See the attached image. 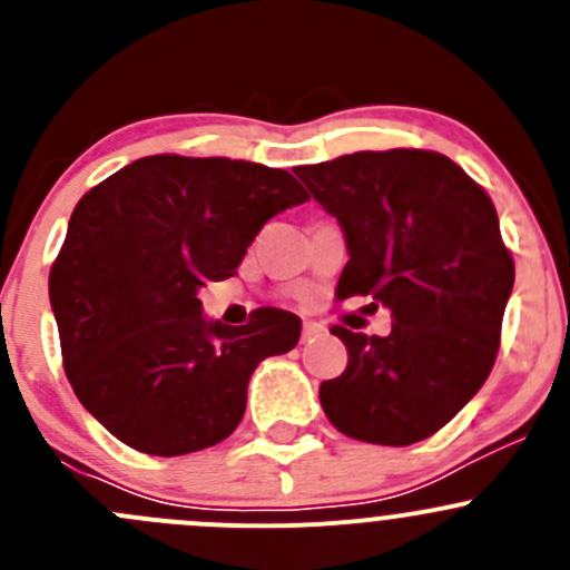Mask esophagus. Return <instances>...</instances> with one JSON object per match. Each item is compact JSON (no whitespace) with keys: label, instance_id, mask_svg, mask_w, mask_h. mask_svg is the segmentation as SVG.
<instances>
[{"label":"esophagus","instance_id":"obj_1","mask_svg":"<svg viewBox=\"0 0 570 570\" xmlns=\"http://www.w3.org/2000/svg\"><path fill=\"white\" fill-rule=\"evenodd\" d=\"M325 331V327L320 325V322H312V320H306L303 322V338H312V336H320V333Z\"/></svg>","mask_w":570,"mask_h":570}]
</instances>
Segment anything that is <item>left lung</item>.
I'll return each instance as SVG.
<instances>
[{"label":"left lung","mask_w":570,"mask_h":570,"mask_svg":"<svg viewBox=\"0 0 570 570\" xmlns=\"http://www.w3.org/2000/svg\"><path fill=\"white\" fill-rule=\"evenodd\" d=\"M295 174L347 237L338 301L372 295L394 320L389 336L331 327L347 370L322 381V411L366 444L430 439L480 392L502 342L515 264L493 200L424 148L355 151Z\"/></svg>","instance_id":"left-lung-1"}]
</instances>
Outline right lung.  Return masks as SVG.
Masks as SVG:
<instances>
[{"label":"right lung","mask_w":570,"mask_h":570,"mask_svg":"<svg viewBox=\"0 0 570 570\" xmlns=\"http://www.w3.org/2000/svg\"><path fill=\"white\" fill-rule=\"evenodd\" d=\"M308 193L286 170L154 154L79 198L49 273L62 366L85 407L126 446L176 458L243 422L258 361L289 353L301 317H200L198 289L232 278L264 223Z\"/></svg>","instance_id":"1"}]
</instances>
